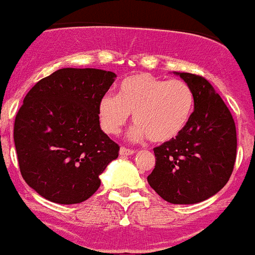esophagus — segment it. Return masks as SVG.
I'll list each match as a JSON object with an SVG mask.
<instances>
[{
  "mask_svg": "<svg viewBox=\"0 0 255 255\" xmlns=\"http://www.w3.org/2000/svg\"><path fill=\"white\" fill-rule=\"evenodd\" d=\"M134 153H135V150L130 149V148H125V147L120 148V154L124 155V157H125V155H131V154H134Z\"/></svg>",
  "mask_w": 255,
  "mask_h": 255,
  "instance_id": "obj_1",
  "label": "esophagus"
}]
</instances>
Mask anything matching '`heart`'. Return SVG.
<instances>
[{
    "mask_svg": "<svg viewBox=\"0 0 255 255\" xmlns=\"http://www.w3.org/2000/svg\"><path fill=\"white\" fill-rule=\"evenodd\" d=\"M194 110V92L184 80H164L150 74L124 79L117 96L106 93L98 102L101 126L107 134L121 131L132 114L134 140L148 136L164 143L185 129Z\"/></svg>",
    "mask_w": 255,
    "mask_h": 255,
    "instance_id": "obj_1",
    "label": "heart"
}]
</instances>
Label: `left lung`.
I'll use <instances>...</instances> for the list:
<instances>
[{"mask_svg":"<svg viewBox=\"0 0 255 255\" xmlns=\"http://www.w3.org/2000/svg\"><path fill=\"white\" fill-rule=\"evenodd\" d=\"M194 92V111L176 138L155 147L150 188L172 204H194L224 188L236 161L233 115L206 78L177 73Z\"/></svg>","mask_w":255,"mask_h":255,"instance_id":"left-lung-1","label":"left lung"}]
</instances>
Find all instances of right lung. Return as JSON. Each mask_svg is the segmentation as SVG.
<instances>
[{
    "instance_id": "right-lung-1",
    "label": "right lung",
    "mask_w": 255,
    "mask_h": 255,
    "mask_svg": "<svg viewBox=\"0 0 255 255\" xmlns=\"http://www.w3.org/2000/svg\"><path fill=\"white\" fill-rule=\"evenodd\" d=\"M100 69H60L24 98L13 125L20 172L30 188L60 204L82 203L100 188V175L119 157V144L101 130L98 102L115 82Z\"/></svg>"
}]
</instances>
